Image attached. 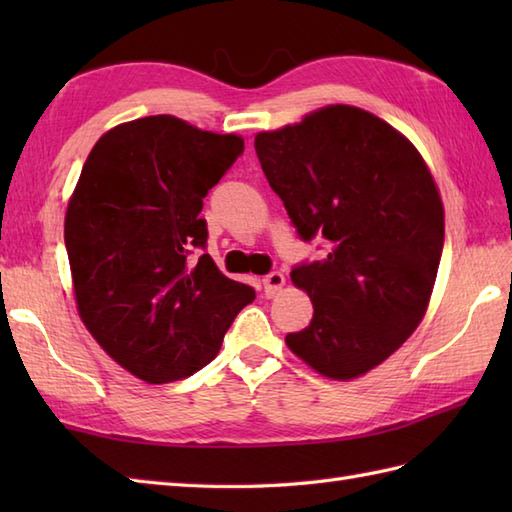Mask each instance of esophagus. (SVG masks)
Masks as SVG:
<instances>
[{
	"label": "esophagus",
	"mask_w": 512,
	"mask_h": 512,
	"mask_svg": "<svg viewBox=\"0 0 512 512\" xmlns=\"http://www.w3.org/2000/svg\"><path fill=\"white\" fill-rule=\"evenodd\" d=\"M262 284H264V295L270 299V297L279 295V290L284 288V284H286V277L281 275V273H277V270H273V273H268L262 279Z\"/></svg>",
	"instance_id": "obj_1"
}]
</instances>
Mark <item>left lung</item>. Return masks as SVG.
<instances>
[{"mask_svg": "<svg viewBox=\"0 0 512 512\" xmlns=\"http://www.w3.org/2000/svg\"><path fill=\"white\" fill-rule=\"evenodd\" d=\"M255 151L297 235L328 246L292 268L314 314L286 343L323 376H361L394 354L427 310L444 246L436 182L405 136L350 105L257 134Z\"/></svg>", "mask_w": 512, "mask_h": 512, "instance_id": "8db88e82", "label": "left lung"}]
</instances>
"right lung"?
<instances>
[{
    "label": "right lung",
    "mask_w": 512,
    "mask_h": 512,
    "mask_svg": "<svg viewBox=\"0 0 512 512\" xmlns=\"http://www.w3.org/2000/svg\"><path fill=\"white\" fill-rule=\"evenodd\" d=\"M244 154L235 134L173 116L110 129L90 151L65 215L74 297L85 328L151 385L209 365L255 290L224 277L206 248L204 198Z\"/></svg>",
    "instance_id": "obj_1"
}]
</instances>
